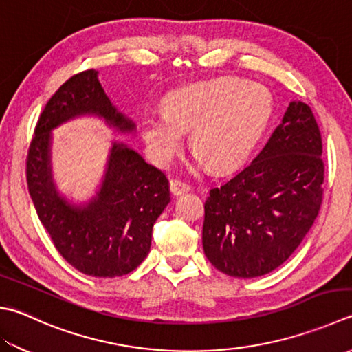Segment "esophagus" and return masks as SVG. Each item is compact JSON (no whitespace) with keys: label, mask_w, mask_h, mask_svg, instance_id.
Returning <instances> with one entry per match:
<instances>
[{"label":"esophagus","mask_w":352,"mask_h":352,"mask_svg":"<svg viewBox=\"0 0 352 352\" xmlns=\"http://www.w3.org/2000/svg\"><path fill=\"white\" fill-rule=\"evenodd\" d=\"M191 190V187L188 184H184L181 181H177V179H173V181L170 182V191L173 196H181L184 193H188Z\"/></svg>","instance_id":"1"}]
</instances>
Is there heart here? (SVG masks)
Masks as SVG:
<instances>
[{
    "mask_svg": "<svg viewBox=\"0 0 352 352\" xmlns=\"http://www.w3.org/2000/svg\"><path fill=\"white\" fill-rule=\"evenodd\" d=\"M271 115L273 96L265 85L221 78L171 91L164 111L144 116L142 136L153 161L165 167L190 131L199 167L227 171L250 156Z\"/></svg>",
    "mask_w": 352,
    "mask_h": 352,
    "instance_id": "1",
    "label": "heart"
}]
</instances>
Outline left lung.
Listing matches in <instances>:
<instances>
[{"label":"left lung","mask_w":352,"mask_h":352,"mask_svg":"<svg viewBox=\"0 0 352 352\" xmlns=\"http://www.w3.org/2000/svg\"><path fill=\"white\" fill-rule=\"evenodd\" d=\"M322 136L313 111L291 101L282 122L250 165L210 190L204 253L223 274H268L299 247L323 195Z\"/></svg>","instance_id":"1"}]
</instances>
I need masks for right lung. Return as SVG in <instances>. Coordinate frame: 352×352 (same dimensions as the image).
<instances>
[{
    "mask_svg": "<svg viewBox=\"0 0 352 352\" xmlns=\"http://www.w3.org/2000/svg\"><path fill=\"white\" fill-rule=\"evenodd\" d=\"M96 118L118 135L136 124L105 95L96 70L70 78L44 107L28 156V187L39 221L73 268L95 277L129 274L147 257L151 231L170 202L168 181L135 148L110 142L104 175L87 201L75 202L53 177V130Z\"/></svg>",
    "mask_w": 352,
    "mask_h": 352,
    "instance_id": "right-lung-1",
    "label": "right lung"
}]
</instances>
